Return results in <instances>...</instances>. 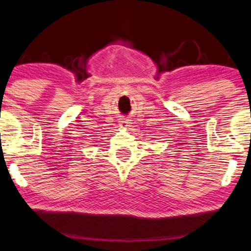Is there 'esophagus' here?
<instances>
[{
	"instance_id": "obj_1",
	"label": "esophagus",
	"mask_w": 251,
	"mask_h": 251,
	"mask_svg": "<svg viewBox=\"0 0 251 251\" xmlns=\"http://www.w3.org/2000/svg\"><path fill=\"white\" fill-rule=\"evenodd\" d=\"M120 126L123 129H126L128 126H130V122L128 120H122V121H120Z\"/></svg>"
}]
</instances>
